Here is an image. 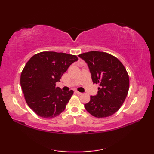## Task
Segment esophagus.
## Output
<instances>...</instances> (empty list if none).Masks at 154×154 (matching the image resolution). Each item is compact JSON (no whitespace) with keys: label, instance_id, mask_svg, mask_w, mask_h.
Returning a JSON list of instances; mask_svg holds the SVG:
<instances>
[{"label":"esophagus","instance_id":"34e87169","mask_svg":"<svg viewBox=\"0 0 154 154\" xmlns=\"http://www.w3.org/2000/svg\"><path fill=\"white\" fill-rule=\"evenodd\" d=\"M75 93H76L78 94H79V95H81V94H82V93H80V92H79V91H75Z\"/></svg>","mask_w":154,"mask_h":154}]
</instances>
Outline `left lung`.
Segmentation results:
<instances>
[{
	"label": "left lung",
	"mask_w": 154,
	"mask_h": 154,
	"mask_svg": "<svg viewBox=\"0 0 154 154\" xmlns=\"http://www.w3.org/2000/svg\"><path fill=\"white\" fill-rule=\"evenodd\" d=\"M89 68L93 83L99 84L96 96L85 108L91 115L104 118L120 109L129 89V76L126 68L118 59L106 52L91 51L79 54Z\"/></svg>",
	"instance_id": "8db88e82"
}]
</instances>
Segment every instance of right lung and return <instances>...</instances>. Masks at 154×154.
Returning a JSON list of instances; mask_svg holds the SVG:
<instances>
[{
  "instance_id": "1",
  "label": "right lung",
  "mask_w": 154,
  "mask_h": 154,
  "mask_svg": "<svg viewBox=\"0 0 154 154\" xmlns=\"http://www.w3.org/2000/svg\"><path fill=\"white\" fill-rule=\"evenodd\" d=\"M77 60L75 55L43 51L33 55L26 64L20 85L26 103L38 116L51 119L65 110L73 91H62L55 83Z\"/></svg>"
}]
</instances>
